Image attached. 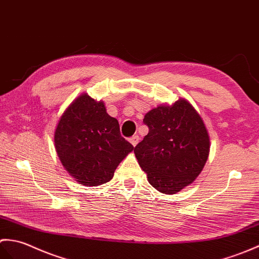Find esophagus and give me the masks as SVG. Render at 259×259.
<instances>
[{"label": "esophagus", "instance_id": "1", "mask_svg": "<svg viewBox=\"0 0 259 259\" xmlns=\"http://www.w3.org/2000/svg\"><path fill=\"white\" fill-rule=\"evenodd\" d=\"M130 142L132 143V145H133V146H136L137 144H139V142H140V136H139V135H134V136H132L131 139H130Z\"/></svg>", "mask_w": 259, "mask_h": 259}]
</instances>
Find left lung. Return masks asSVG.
I'll return each instance as SVG.
<instances>
[{
    "instance_id": "obj_1",
    "label": "left lung",
    "mask_w": 259,
    "mask_h": 259,
    "mask_svg": "<svg viewBox=\"0 0 259 259\" xmlns=\"http://www.w3.org/2000/svg\"><path fill=\"white\" fill-rule=\"evenodd\" d=\"M143 122L148 134L135 146V156L154 188L176 194L195 181L207 160L209 136L203 119L181 99L153 108Z\"/></svg>"
}]
</instances>
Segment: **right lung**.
Returning <instances> with one entry per match:
<instances>
[{"label":"right lung","instance_id":"add662e5","mask_svg":"<svg viewBox=\"0 0 259 259\" xmlns=\"http://www.w3.org/2000/svg\"><path fill=\"white\" fill-rule=\"evenodd\" d=\"M57 155L65 169L86 186L111 181L118 164L134 146L120 135L116 118L104 103L78 96L63 113L54 134Z\"/></svg>","mask_w":259,"mask_h":259}]
</instances>
